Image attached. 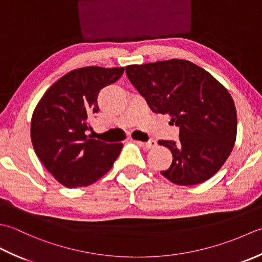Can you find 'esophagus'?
Listing matches in <instances>:
<instances>
[{
  "label": "esophagus",
  "instance_id": "1",
  "mask_svg": "<svg viewBox=\"0 0 262 262\" xmlns=\"http://www.w3.org/2000/svg\"><path fill=\"white\" fill-rule=\"evenodd\" d=\"M135 141L137 145H139V146H142V147H146V148H152V147H155L156 146V140H154V139H150V140H148V141H146V142H143V141H139V140H133Z\"/></svg>",
  "mask_w": 262,
  "mask_h": 262
}]
</instances>
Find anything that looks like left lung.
Segmentation results:
<instances>
[{"mask_svg": "<svg viewBox=\"0 0 262 262\" xmlns=\"http://www.w3.org/2000/svg\"><path fill=\"white\" fill-rule=\"evenodd\" d=\"M126 76L154 113L168 114L180 140H159L173 155L162 174L179 185H194L215 175L232 152L237 117L233 98L190 61L169 60L129 66Z\"/></svg>", "mask_w": 262, "mask_h": 262, "instance_id": "left-lung-1", "label": "left lung"}]
</instances>
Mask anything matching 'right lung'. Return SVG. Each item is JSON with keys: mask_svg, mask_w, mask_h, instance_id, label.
<instances>
[{"mask_svg": "<svg viewBox=\"0 0 262 262\" xmlns=\"http://www.w3.org/2000/svg\"><path fill=\"white\" fill-rule=\"evenodd\" d=\"M124 68L87 67L67 73L52 84L31 117V142L46 169L67 188L95 183L113 166L122 143L86 136L98 113V94L116 82Z\"/></svg>", "mask_w": 262, "mask_h": 262, "instance_id": "1", "label": "right lung"}]
</instances>
